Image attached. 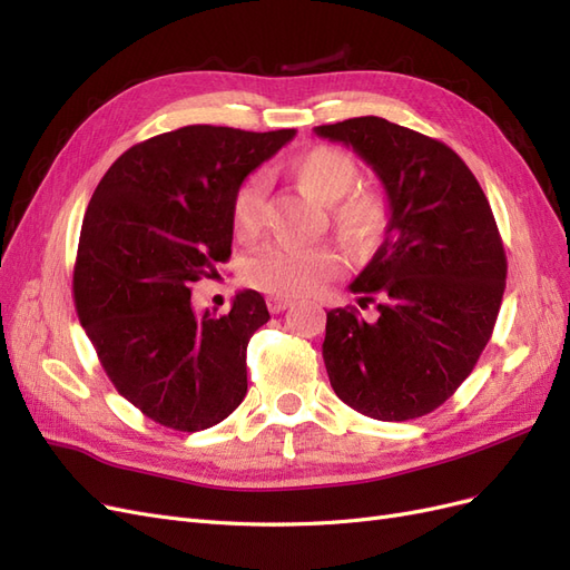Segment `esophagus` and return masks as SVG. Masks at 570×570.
I'll use <instances>...</instances> for the list:
<instances>
[{
	"mask_svg": "<svg viewBox=\"0 0 570 570\" xmlns=\"http://www.w3.org/2000/svg\"><path fill=\"white\" fill-rule=\"evenodd\" d=\"M267 307H269V313L279 315V313H284V311H286V307H291V298H276V296H269V298H267Z\"/></svg>",
	"mask_w": 570,
	"mask_h": 570,
	"instance_id": "esophagus-1",
	"label": "esophagus"
}]
</instances>
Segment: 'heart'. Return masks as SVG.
I'll return each instance as SVG.
<instances>
[{
	"instance_id": "obj_1",
	"label": "heart",
	"mask_w": 570,
	"mask_h": 570,
	"mask_svg": "<svg viewBox=\"0 0 570 570\" xmlns=\"http://www.w3.org/2000/svg\"><path fill=\"white\" fill-rule=\"evenodd\" d=\"M288 169L298 186L315 200L330 205L334 232L353 248H372L384 238L392 219V203L377 188H355L361 169L355 159L336 145H313L291 157ZM265 176L250 174L240 181L232 203L234 232L240 238H255L265 224ZM344 269L341 255L320 246H272L253 253L243 265V282L276 298H298L315 294L320 286Z\"/></svg>"
}]
</instances>
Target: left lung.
<instances>
[{
  "mask_svg": "<svg viewBox=\"0 0 570 570\" xmlns=\"http://www.w3.org/2000/svg\"><path fill=\"white\" fill-rule=\"evenodd\" d=\"M375 169L392 203L389 229L351 284L377 303L327 313L322 357L353 411L403 422L439 409L473 372L507 288V253L492 207L465 161L442 140L380 117L317 126Z\"/></svg>",
  "mask_w": 570,
  "mask_h": 570,
  "instance_id": "1",
  "label": "left lung"
}]
</instances>
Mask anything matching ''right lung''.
I'll use <instances>...</instances> for the list:
<instances>
[{"instance_id": "add662e5", "label": "right lung", "mask_w": 570, "mask_h": 570, "mask_svg": "<svg viewBox=\"0 0 570 570\" xmlns=\"http://www.w3.org/2000/svg\"><path fill=\"white\" fill-rule=\"evenodd\" d=\"M195 124L128 148L97 184L80 229L73 303L117 392L159 425L200 432L248 392L246 348L269 320L257 291L193 313L190 286L232 255L234 193L294 138Z\"/></svg>"}]
</instances>
